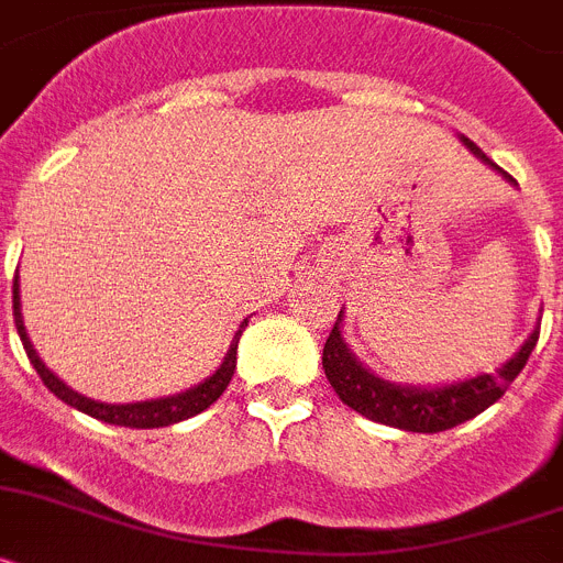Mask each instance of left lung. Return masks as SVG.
Masks as SVG:
<instances>
[{"label": "left lung", "instance_id": "obj_1", "mask_svg": "<svg viewBox=\"0 0 563 563\" xmlns=\"http://www.w3.org/2000/svg\"><path fill=\"white\" fill-rule=\"evenodd\" d=\"M459 141L467 146V153L473 158L490 166L493 173L501 175L507 184L518 187L516 180L501 166L493 164L471 139L459 135ZM342 320H345V311L340 309L334 329H331L325 349H322V371H325V379L331 383V388L336 390V397L349 405L351 410L371 419V422L390 424V428L399 430H413V433H439V430L456 428V424L478 417L496 399L505 397V390L521 374V368L527 365V356L536 349L541 325L536 320L530 336L498 368L482 371L476 376H464V379H456V383L410 385L385 379V376L371 371L365 363H360V356L351 351L345 334H342Z\"/></svg>", "mask_w": 563, "mask_h": 563}]
</instances>
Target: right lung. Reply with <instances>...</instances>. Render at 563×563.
Masks as SVG:
<instances>
[{"mask_svg": "<svg viewBox=\"0 0 563 563\" xmlns=\"http://www.w3.org/2000/svg\"><path fill=\"white\" fill-rule=\"evenodd\" d=\"M13 322H16L19 340H22L24 351H27V360L36 368V374L42 376V383L47 385L53 397H58L70 408L81 410L87 417L101 419L107 424H121V428H164V424H175L184 422V419L195 417L200 410H207L214 399L221 397L223 390H227L229 379L234 374V365H238V342H241L243 329L249 325V317L238 325L234 331L232 342H229L227 354H223L221 365L207 376V379H200L198 385L192 388L180 390V394H169V397H158V399H144V402H99V399H90L85 394H78L73 390L65 379H58L45 363H42V356L36 354L33 349L31 336H27V329H24V317H22V295H19V272L16 280H13Z\"/></svg>", "mask_w": 563, "mask_h": 563, "instance_id": "obj_1", "label": "right lung"}]
</instances>
